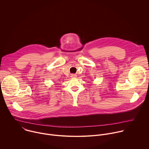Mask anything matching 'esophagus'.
Wrapping results in <instances>:
<instances>
[{"label": "esophagus", "instance_id": "obj_1", "mask_svg": "<svg viewBox=\"0 0 149 149\" xmlns=\"http://www.w3.org/2000/svg\"><path fill=\"white\" fill-rule=\"evenodd\" d=\"M77 75L76 74H71V77H72V78H75V77H77Z\"/></svg>", "mask_w": 149, "mask_h": 149}]
</instances>
